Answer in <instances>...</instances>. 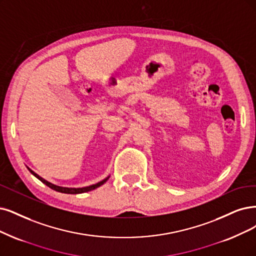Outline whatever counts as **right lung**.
Listing matches in <instances>:
<instances>
[{
  "instance_id": "right-lung-1",
  "label": "right lung",
  "mask_w": 256,
  "mask_h": 256,
  "mask_svg": "<svg viewBox=\"0 0 256 256\" xmlns=\"http://www.w3.org/2000/svg\"><path fill=\"white\" fill-rule=\"evenodd\" d=\"M27 168L30 170V172L34 176H36L38 179H39V180H41V182H42L43 184H45L47 186H50V188H52V190H54V191H56V192L65 193V194H81V193H85V192H88V191H92V190H94V188H99L100 186H102L103 184H106V182H108V179L110 178V176H108V177H106V179H103L102 182H98V184H92V186H84V188H64V186H56V184H52V182H50L45 180L44 178L40 177L36 173H34V171H32V170H30V168H28V166H27Z\"/></svg>"
}]
</instances>
